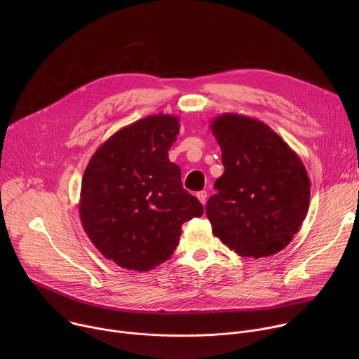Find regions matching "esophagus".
<instances>
[{"label":"esophagus","mask_w":359,"mask_h":359,"mask_svg":"<svg viewBox=\"0 0 359 359\" xmlns=\"http://www.w3.org/2000/svg\"><path fill=\"white\" fill-rule=\"evenodd\" d=\"M196 196H197V198L200 200L201 204H206V201H208V191H206V190L198 191Z\"/></svg>","instance_id":"esophagus-1"}]
</instances>
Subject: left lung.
I'll return each instance as SVG.
<instances>
[{
    "instance_id": "left-lung-1",
    "label": "left lung",
    "mask_w": 359,
    "mask_h": 359,
    "mask_svg": "<svg viewBox=\"0 0 359 359\" xmlns=\"http://www.w3.org/2000/svg\"><path fill=\"white\" fill-rule=\"evenodd\" d=\"M224 173L206 204L213 234L241 257L285 248L310 206V179L297 153L266 123L237 114L212 121Z\"/></svg>"
}]
</instances>
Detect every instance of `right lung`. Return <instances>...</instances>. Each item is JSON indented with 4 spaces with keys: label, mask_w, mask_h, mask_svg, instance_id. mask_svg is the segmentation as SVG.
<instances>
[{
    "label": "right lung",
    "mask_w": 359,
    "mask_h": 359,
    "mask_svg": "<svg viewBox=\"0 0 359 359\" xmlns=\"http://www.w3.org/2000/svg\"><path fill=\"white\" fill-rule=\"evenodd\" d=\"M180 130L173 115L146 116L114 133L90 158L81 187L85 233L105 259L133 271L169 260L182 224L203 215L168 158Z\"/></svg>",
    "instance_id": "right-lung-1"
}]
</instances>
